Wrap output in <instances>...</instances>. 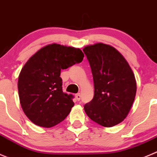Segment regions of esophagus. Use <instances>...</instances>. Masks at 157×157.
<instances>
[{
  "instance_id": "esophagus-1",
  "label": "esophagus",
  "mask_w": 157,
  "mask_h": 157,
  "mask_svg": "<svg viewBox=\"0 0 157 157\" xmlns=\"http://www.w3.org/2000/svg\"><path fill=\"white\" fill-rule=\"evenodd\" d=\"M75 97H76V98H77V100H80V98H81V96H80V94H77L75 95Z\"/></svg>"
}]
</instances>
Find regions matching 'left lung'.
Masks as SVG:
<instances>
[{
    "label": "left lung",
    "mask_w": 157,
    "mask_h": 157,
    "mask_svg": "<svg viewBox=\"0 0 157 157\" xmlns=\"http://www.w3.org/2000/svg\"><path fill=\"white\" fill-rule=\"evenodd\" d=\"M93 74L94 96L84 105L86 115L97 124L111 127L125 119L136 93L134 74L119 51L97 43L83 49Z\"/></svg>",
    "instance_id": "left-lung-1"
}]
</instances>
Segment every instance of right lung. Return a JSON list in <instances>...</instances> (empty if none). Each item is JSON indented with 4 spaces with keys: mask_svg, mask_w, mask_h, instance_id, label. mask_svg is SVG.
<instances>
[{
    "mask_svg": "<svg viewBox=\"0 0 157 157\" xmlns=\"http://www.w3.org/2000/svg\"><path fill=\"white\" fill-rule=\"evenodd\" d=\"M83 57L79 48L52 44L27 60L17 85L21 107L31 122L48 128L67 117L74 105V96L62 90L60 71L80 63Z\"/></svg>",
    "mask_w": 157,
    "mask_h": 157,
    "instance_id": "right-lung-1",
    "label": "right lung"
}]
</instances>
